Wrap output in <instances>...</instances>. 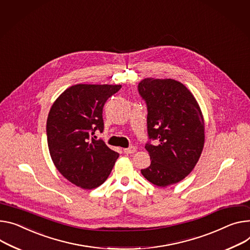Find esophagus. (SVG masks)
Masks as SVG:
<instances>
[{
  "instance_id": "obj_1",
  "label": "esophagus",
  "mask_w": 250,
  "mask_h": 250,
  "mask_svg": "<svg viewBox=\"0 0 250 250\" xmlns=\"http://www.w3.org/2000/svg\"><path fill=\"white\" fill-rule=\"evenodd\" d=\"M123 151L124 153H126V154H133V153L136 152V148L134 146H130L128 148H125Z\"/></svg>"
}]
</instances>
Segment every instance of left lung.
Instances as JSON below:
<instances>
[{
  "label": "left lung",
  "instance_id": "1",
  "mask_svg": "<svg viewBox=\"0 0 250 250\" xmlns=\"http://www.w3.org/2000/svg\"><path fill=\"white\" fill-rule=\"evenodd\" d=\"M147 106L149 140L145 148L151 164L142 175L160 187L175 184L193 170L204 146V120L192 93L173 79L147 78L138 84Z\"/></svg>",
  "mask_w": 250,
  "mask_h": 250
}]
</instances>
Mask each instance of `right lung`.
I'll return each mask as SVG.
<instances>
[{
  "instance_id": "add662e5",
  "label": "right lung",
  "mask_w": 250,
  "mask_h": 250,
  "mask_svg": "<svg viewBox=\"0 0 250 250\" xmlns=\"http://www.w3.org/2000/svg\"><path fill=\"white\" fill-rule=\"evenodd\" d=\"M120 89L121 85H74L50 109L46 130L51 158L60 173L76 186H100L119 157L102 139H95L94 134L103 132V107Z\"/></svg>"
}]
</instances>
